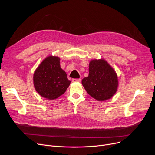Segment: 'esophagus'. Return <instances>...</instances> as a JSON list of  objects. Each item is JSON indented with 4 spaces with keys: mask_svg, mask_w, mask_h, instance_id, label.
<instances>
[{
    "mask_svg": "<svg viewBox=\"0 0 155 155\" xmlns=\"http://www.w3.org/2000/svg\"><path fill=\"white\" fill-rule=\"evenodd\" d=\"M81 79H73L72 82H80Z\"/></svg>",
    "mask_w": 155,
    "mask_h": 155,
    "instance_id": "1",
    "label": "esophagus"
}]
</instances>
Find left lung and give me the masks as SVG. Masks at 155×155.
Returning a JSON list of instances; mask_svg holds the SVG:
<instances>
[{"mask_svg": "<svg viewBox=\"0 0 155 155\" xmlns=\"http://www.w3.org/2000/svg\"><path fill=\"white\" fill-rule=\"evenodd\" d=\"M89 74L82 79V85L93 98L104 101L113 96L118 87L116 72L106 60L92 59L89 63Z\"/></svg>", "mask_w": 155, "mask_h": 155, "instance_id": "left-lung-1", "label": "left lung"}]
</instances>
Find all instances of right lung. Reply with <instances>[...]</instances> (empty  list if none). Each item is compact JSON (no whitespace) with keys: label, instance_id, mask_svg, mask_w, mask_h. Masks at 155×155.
<instances>
[{"label":"right lung","instance_id":"right-lung-1","mask_svg":"<svg viewBox=\"0 0 155 155\" xmlns=\"http://www.w3.org/2000/svg\"><path fill=\"white\" fill-rule=\"evenodd\" d=\"M33 81L37 93L50 100L63 95L71 83L61 68L60 58L53 55L48 56L41 63L35 70Z\"/></svg>","mask_w":155,"mask_h":155}]
</instances>
